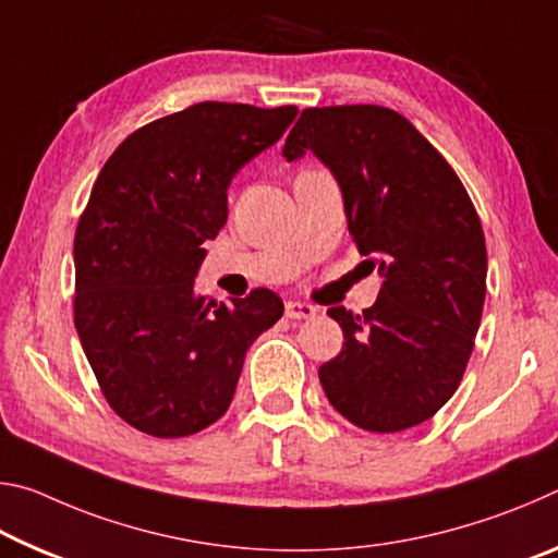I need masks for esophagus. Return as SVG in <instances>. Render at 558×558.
<instances>
[{"label": "esophagus", "mask_w": 558, "mask_h": 558, "mask_svg": "<svg viewBox=\"0 0 558 558\" xmlns=\"http://www.w3.org/2000/svg\"><path fill=\"white\" fill-rule=\"evenodd\" d=\"M315 315H317L315 305H307V302H300V300L286 302V317H290V319H310Z\"/></svg>", "instance_id": "34e87169"}]
</instances>
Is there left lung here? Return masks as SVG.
Wrapping results in <instances>:
<instances>
[{"label":"left lung","instance_id":"8db88e82","mask_svg":"<svg viewBox=\"0 0 558 558\" xmlns=\"http://www.w3.org/2000/svg\"><path fill=\"white\" fill-rule=\"evenodd\" d=\"M337 179L349 233L379 298L362 315L329 307L342 352L319 366L327 401L354 426L399 433L436 415L460 386L483 317L487 248L465 186L396 110H302L282 147Z\"/></svg>","mask_w":558,"mask_h":558}]
</instances>
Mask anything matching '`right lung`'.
<instances>
[{
	"mask_svg": "<svg viewBox=\"0 0 558 558\" xmlns=\"http://www.w3.org/2000/svg\"><path fill=\"white\" fill-rule=\"evenodd\" d=\"M295 116L196 102L132 132L93 184L73 243L75 332L110 409L147 436L219 421L245 352L282 317L272 290L223 305L194 282L229 219L233 177Z\"/></svg>",
	"mask_w": 558,
	"mask_h": 558,
	"instance_id": "add662e5",
	"label": "right lung"
}]
</instances>
